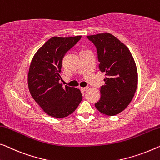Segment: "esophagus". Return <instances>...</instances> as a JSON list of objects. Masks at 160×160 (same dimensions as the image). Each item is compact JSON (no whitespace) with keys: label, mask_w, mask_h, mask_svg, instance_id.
Returning <instances> with one entry per match:
<instances>
[{"label":"esophagus","mask_w":160,"mask_h":160,"mask_svg":"<svg viewBox=\"0 0 160 160\" xmlns=\"http://www.w3.org/2000/svg\"><path fill=\"white\" fill-rule=\"evenodd\" d=\"M88 89V87H82L81 88V90L83 91V92H87V91Z\"/></svg>","instance_id":"obj_1"}]
</instances>
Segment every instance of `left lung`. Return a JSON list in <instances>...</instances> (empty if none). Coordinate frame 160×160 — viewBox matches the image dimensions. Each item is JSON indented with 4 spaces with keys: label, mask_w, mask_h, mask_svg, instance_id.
I'll return each mask as SVG.
<instances>
[{
    "label": "left lung",
    "mask_w": 160,
    "mask_h": 160,
    "mask_svg": "<svg viewBox=\"0 0 160 160\" xmlns=\"http://www.w3.org/2000/svg\"><path fill=\"white\" fill-rule=\"evenodd\" d=\"M87 38L97 48L99 68L106 76L95 107L102 114L114 116L126 109L133 99L138 82L136 64L129 48L112 34Z\"/></svg>",
    "instance_id": "1"
}]
</instances>
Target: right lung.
I'll use <instances>...</instances> for the list:
<instances>
[{
    "label": "right lung",
    "mask_w": 160,
    "mask_h": 160,
    "mask_svg": "<svg viewBox=\"0 0 160 160\" xmlns=\"http://www.w3.org/2000/svg\"><path fill=\"white\" fill-rule=\"evenodd\" d=\"M82 36L49 39L38 49L31 63L28 74L29 92L36 102L49 116L63 118L75 111L82 100L78 88L59 83L65 54Z\"/></svg>",
    "instance_id": "add662e5"
}]
</instances>
